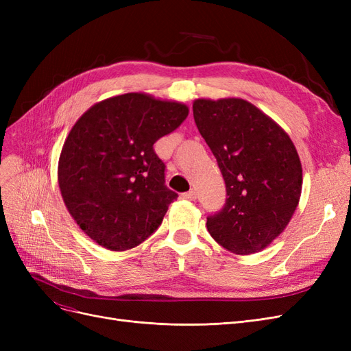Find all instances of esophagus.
<instances>
[{"label":"esophagus","mask_w":351,"mask_h":351,"mask_svg":"<svg viewBox=\"0 0 351 351\" xmlns=\"http://www.w3.org/2000/svg\"><path fill=\"white\" fill-rule=\"evenodd\" d=\"M183 197H184V199H189V200H196V197H197V193L195 192V190H190V192H186V193H183Z\"/></svg>","instance_id":"obj_1"}]
</instances>
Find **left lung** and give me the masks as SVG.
Here are the masks:
<instances>
[{"instance_id": "1", "label": "left lung", "mask_w": 351, "mask_h": 351, "mask_svg": "<svg viewBox=\"0 0 351 351\" xmlns=\"http://www.w3.org/2000/svg\"><path fill=\"white\" fill-rule=\"evenodd\" d=\"M193 117L224 177L227 199L206 227L236 254L265 249L289 224L302 193V164L281 127L253 104L196 99Z\"/></svg>"}]
</instances>
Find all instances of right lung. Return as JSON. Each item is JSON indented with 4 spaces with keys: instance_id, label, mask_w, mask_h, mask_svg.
I'll use <instances>...</instances> for the list:
<instances>
[{
    "instance_id": "add662e5",
    "label": "right lung",
    "mask_w": 351,
    "mask_h": 351,
    "mask_svg": "<svg viewBox=\"0 0 351 351\" xmlns=\"http://www.w3.org/2000/svg\"><path fill=\"white\" fill-rule=\"evenodd\" d=\"M189 115L184 104L124 93L95 104L73 125L58 161L70 215L99 246L136 247L161 226L177 193L154 143Z\"/></svg>"
}]
</instances>
